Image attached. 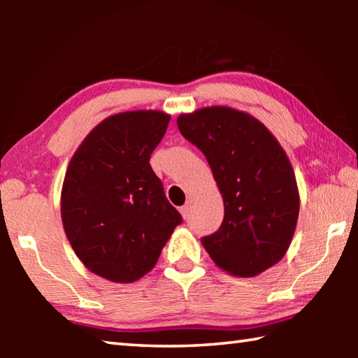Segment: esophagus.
<instances>
[{"label": "esophagus", "mask_w": 358, "mask_h": 358, "mask_svg": "<svg viewBox=\"0 0 358 358\" xmlns=\"http://www.w3.org/2000/svg\"><path fill=\"white\" fill-rule=\"evenodd\" d=\"M180 213L183 217H187V215H189V205H183V207L180 208Z\"/></svg>", "instance_id": "34e87169"}]
</instances>
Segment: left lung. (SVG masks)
Returning <instances> with one entry per match:
<instances>
[{
  "label": "left lung",
  "instance_id": "left-lung-1",
  "mask_svg": "<svg viewBox=\"0 0 358 358\" xmlns=\"http://www.w3.org/2000/svg\"><path fill=\"white\" fill-rule=\"evenodd\" d=\"M186 141L207 157L224 201V220L202 245L229 275L252 278L284 257L300 211L294 169L275 136L250 113L205 107L177 118Z\"/></svg>",
  "mask_w": 358,
  "mask_h": 358
}]
</instances>
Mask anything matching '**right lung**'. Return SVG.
Returning <instances> with one entry per match:
<instances>
[{"label": "right lung", "instance_id": "add662e5", "mask_svg": "<svg viewBox=\"0 0 358 358\" xmlns=\"http://www.w3.org/2000/svg\"><path fill=\"white\" fill-rule=\"evenodd\" d=\"M169 121L159 110L112 115L85 137L66 171V237L82 264L108 281L147 275L181 222L150 166Z\"/></svg>", "mask_w": 358, "mask_h": 358}]
</instances>
